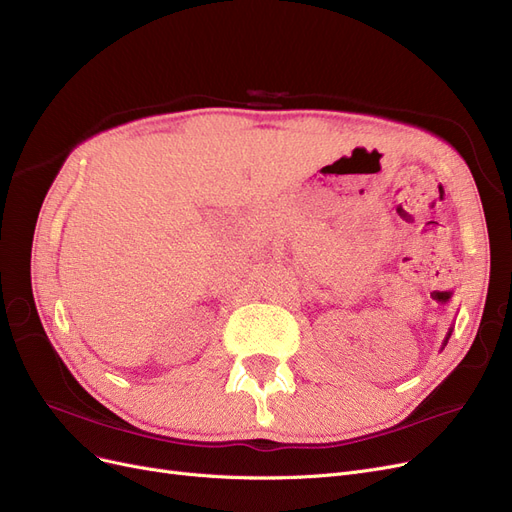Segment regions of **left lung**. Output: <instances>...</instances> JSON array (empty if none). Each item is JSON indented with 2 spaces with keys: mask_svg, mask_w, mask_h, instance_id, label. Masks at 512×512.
<instances>
[{
  "mask_svg": "<svg viewBox=\"0 0 512 512\" xmlns=\"http://www.w3.org/2000/svg\"><path fill=\"white\" fill-rule=\"evenodd\" d=\"M451 333H453V327L451 329H448V333H446V337H444V344H442V348L448 344V339H451Z\"/></svg>",
  "mask_w": 512,
  "mask_h": 512,
  "instance_id": "1",
  "label": "left lung"
}]
</instances>
